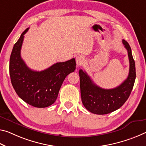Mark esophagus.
Returning <instances> with one entry per match:
<instances>
[{"instance_id":"esophagus-1","label":"esophagus","mask_w":146,"mask_h":146,"mask_svg":"<svg viewBox=\"0 0 146 146\" xmlns=\"http://www.w3.org/2000/svg\"><path fill=\"white\" fill-rule=\"evenodd\" d=\"M84 62V58L81 55H78L77 57H76V63L78 66L82 65Z\"/></svg>"}]
</instances>
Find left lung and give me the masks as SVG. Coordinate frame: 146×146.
<instances>
[{
	"label": "left lung",
	"mask_w": 146,
	"mask_h": 146,
	"mask_svg": "<svg viewBox=\"0 0 146 146\" xmlns=\"http://www.w3.org/2000/svg\"><path fill=\"white\" fill-rule=\"evenodd\" d=\"M122 42L128 52L129 72L127 79L117 87L102 88L95 84L86 71L79 70L82 102L90 112L101 115L114 112L121 107L130 96L136 78L135 62L129 44L124 40Z\"/></svg>",
	"instance_id": "1"
}]
</instances>
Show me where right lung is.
Segmentation results:
<instances>
[{
	"label": "right lung",
	"instance_id": "add662e5",
	"mask_svg": "<svg viewBox=\"0 0 146 146\" xmlns=\"http://www.w3.org/2000/svg\"><path fill=\"white\" fill-rule=\"evenodd\" d=\"M23 32L13 45L10 58V75L15 91L25 102L34 107L45 108L56 100L64 80L76 68L75 59L58 62L41 71L30 69L21 56L24 35Z\"/></svg>",
	"mask_w": 146,
	"mask_h": 146
}]
</instances>
